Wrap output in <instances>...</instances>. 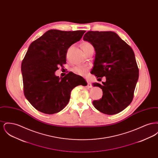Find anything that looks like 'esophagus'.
<instances>
[{"label":"esophagus","mask_w":158,"mask_h":158,"mask_svg":"<svg viewBox=\"0 0 158 158\" xmlns=\"http://www.w3.org/2000/svg\"><path fill=\"white\" fill-rule=\"evenodd\" d=\"M86 82L88 83V86L89 87V88H91V87H92V84H91V83H90L89 81H88V80H86Z\"/></svg>","instance_id":"obj_1"}]
</instances>
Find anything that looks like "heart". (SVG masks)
<instances>
[{"label":"heart","mask_w":158,"mask_h":158,"mask_svg":"<svg viewBox=\"0 0 158 158\" xmlns=\"http://www.w3.org/2000/svg\"><path fill=\"white\" fill-rule=\"evenodd\" d=\"M81 47H82L83 52L85 53L87 51H88L90 48H92L93 47L90 43H89L88 41H84L81 44ZM86 70V68H85L84 66H76L72 69V71L75 73L79 75H84Z\"/></svg>","instance_id":"obj_1"}]
</instances>
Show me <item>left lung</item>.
Here are the masks:
<instances>
[{
	"mask_svg": "<svg viewBox=\"0 0 158 158\" xmlns=\"http://www.w3.org/2000/svg\"><path fill=\"white\" fill-rule=\"evenodd\" d=\"M83 40L90 43L96 52L92 73L97 77H106L102 84L93 83L103 92L102 98L94 101L93 105L105 114H118L130 104L134 97L139 79L134 52L112 31H88Z\"/></svg>",
	"mask_w": 158,
	"mask_h": 158,
	"instance_id": "obj_1",
	"label": "left lung"
}]
</instances>
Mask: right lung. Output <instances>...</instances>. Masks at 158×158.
<instances>
[{
	"label": "right lung",
	"instance_id": "right-lung-1",
	"mask_svg": "<svg viewBox=\"0 0 158 158\" xmlns=\"http://www.w3.org/2000/svg\"><path fill=\"white\" fill-rule=\"evenodd\" d=\"M85 31L50 30L31 44L21 64L24 95L38 111L53 114L68 104L72 90L87 85L73 73L60 78L58 66L66 63L68 48L79 41Z\"/></svg>",
	"mask_w": 158,
	"mask_h": 158
}]
</instances>
